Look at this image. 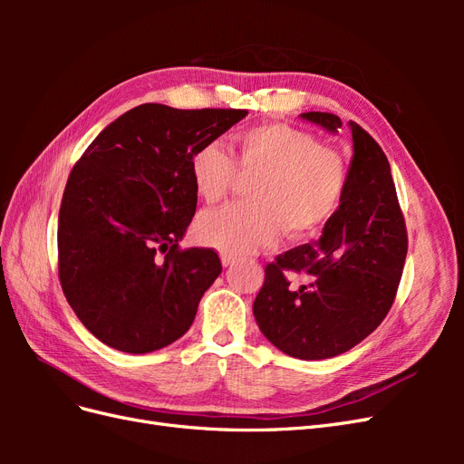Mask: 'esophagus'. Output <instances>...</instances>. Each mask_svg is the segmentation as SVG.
<instances>
[{"mask_svg":"<svg viewBox=\"0 0 464 464\" xmlns=\"http://www.w3.org/2000/svg\"><path fill=\"white\" fill-rule=\"evenodd\" d=\"M220 259H222V265H224V266H230V265H234V263L237 261V257H234L232 254H222Z\"/></svg>","mask_w":464,"mask_h":464,"instance_id":"1","label":"esophagus"}]
</instances>
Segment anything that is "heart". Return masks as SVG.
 <instances>
[{"label": "heart", "mask_w": 464, "mask_h": 464, "mask_svg": "<svg viewBox=\"0 0 464 464\" xmlns=\"http://www.w3.org/2000/svg\"><path fill=\"white\" fill-rule=\"evenodd\" d=\"M236 170L256 176L249 203L207 210L195 222L201 244L234 256L275 244L283 228L292 237H305L325 227L341 205L348 176L339 152L286 123L237 133L232 159L217 143H207L189 160L195 191L207 203L227 198Z\"/></svg>", "instance_id": "1"}]
</instances>
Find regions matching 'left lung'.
<instances>
[{
	"mask_svg": "<svg viewBox=\"0 0 464 464\" xmlns=\"http://www.w3.org/2000/svg\"><path fill=\"white\" fill-rule=\"evenodd\" d=\"M302 118L331 133L343 125L329 111ZM350 130L354 157L339 208L319 240L265 266L254 302L261 333L292 358L323 360L354 348L382 325L402 276L409 236L389 160L356 121ZM290 274L304 283L290 285Z\"/></svg>",
	"mask_w": 464,
	"mask_h": 464,
	"instance_id": "left-lung-1",
	"label": "left lung"
}]
</instances>
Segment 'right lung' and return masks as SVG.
<instances>
[{
    "mask_svg": "<svg viewBox=\"0 0 464 464\" xmlns=\"http://www.w3.org/2000/svg\"><path fill=\"white\" fill-rule=\"evenodd\" d=\"M247 110L141 104L101 131L67 178L58 271L75 315L130 354L184 334L222 265L210 247L179 249L198 207L189 160Z\"/></svg>",
    "mask_w": 464,
    "mask_h": 464,
    "instance_id": "right-lung-1",
    "label": "right lung"
}]
</instances>
